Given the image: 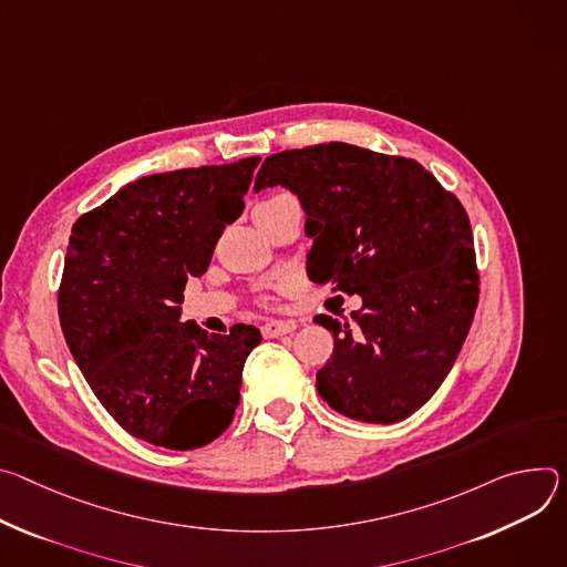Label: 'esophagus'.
<instances>
[{
	"instance_id": "obj_1",
	"label": "esophagus",
	"mask_w": 567,
	"mask_h": 567,
	"mask_svg": "<svg viewBox=\"0 0 567 567\" xmlns=\"http://www.w3.org/2000/svg\"><path fill=\"white\" fill-rule=\"evenodd\" d=\"M297 329L295 322H281V320H270L261 327V333L264 338H279V336H286V333H292Z\"/></svg>"
}]
</instances>
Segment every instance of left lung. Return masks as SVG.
<instances>
[{
    "mask_svg": "<svg viewBox=\"0 0 567 567\" xmlns=\"http://www.w3.org/2000/svg\"><path fill=\"white\" fill-rule=\"evenodd\" d=\"M277 184L306 212L310 281L362 297L351 324L316 318L336 344L320 396L355 421L408 419L444 383L477 308L466 209L419 162L342 142L266 157L255 192Z\"/></svg>",
    "mask_w": 567,
    "mask_h": 567,
    "instance_id": "1",
    "label": "left lung"
}]
</instances>
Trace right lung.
Instances as JSON below:
<instances>
[{
  "label": "right lung",
  "instance_id": "1",
  "mask_svg": "<svg viewBox=\"0 0 567 567\" xmlns=\"http://www.w3.org/2000/svg\"><path fill=\"white\" fill-rule=\"evenodd\" d=\"M261 157L155 173L83 214L58 288L68 347L107 414L133 436L194 451L220 436L238 408L257 327L227 336L179 322L188 277L243 214Z\"/></svg>",
  "mask_w": 567,
  "mask_h": 567
}]
</instances>
